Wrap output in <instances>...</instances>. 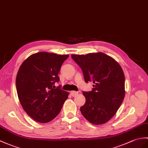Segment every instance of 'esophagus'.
<instances>
[{
	"instance_id": "1",
	"label": "esophagus",
	"mask_w": 148,
	"mask_h": 148,
	"mask_svg": "<svg viewBox=\"0 0 148 148\" xmlns=\"http://www.w3.org/2000/svg\"><path fill=\"white\" fill-rule=\"evenodd\" d=\"M77 94H78V92L77 91H71V95H72V97H75Z\"/></svg>"
}]
</instances>
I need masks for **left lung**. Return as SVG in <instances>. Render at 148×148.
I'll return each mask as SVG.
<instances>
[{"instance_id": "1", "label": "left lung", "mask_w": 148, "mask_h": 148, "mask_svg": "<svg viewBox=\"0 0 148 148\" xmlns=\"http://www.w3.org/2000/svg\"><path fill=\"white\" fill-rule=\"evenodd\" d=\"M71 57L81 68L85 82L94 83L92 91L82 92L86 103L80 108L81 113L92 124L107 122L125 97V76L121 66L102 52L71 55Z\"/></svg>"}]
</instances>
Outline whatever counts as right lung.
<instances>
[{"mask_svg": "<svg viewBox=\"0 0 148 148\" xmlns=\"http://www.w3.org/2000/svg\"><path fill=\"white\" fill-rule=\"evenodd\" d=\"M69 55L49 52L33 54L23 62L16 86L19 101L27 115L40 123L49 122L60 113L69 92L54 84Z\"/></svg>", "mask_w": 148, "mask_h": 148, "instance_id": "1", "label": "right lung"}]
</instances>
